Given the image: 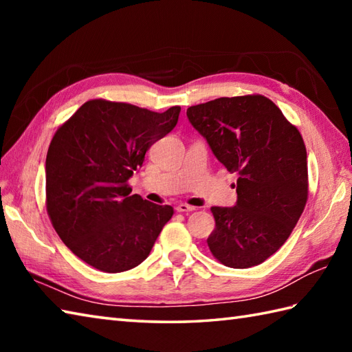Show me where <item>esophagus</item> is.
Segmentation results:
<instances>
[{"label": "esophagus", "mask_w": 352, "mask_h": 352, "mask_svg": "<svg viewBox=\"0 0 352 352\" xmlns=\"http://www.w3.org/2000/svg\"><path fill=\"white\" fill-rule=\"evenodd\" d=\"M193 210H195V207H192L189 204H178L177 206V212H180V213H189Z\"/></svg>", "instance_id": "obj_1"}]
</instances>
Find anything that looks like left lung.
Wrapping results in <instances>:
<instances>
[{
    "label": "left lung",
    "mask_w": 352,
    "mask_h": 352,
    "mask_svg": "<svg viewBox=\"0 0 352 352\" xmlns=\"http://www.w3.org/2000/svg\"><path fill=\"white\" fill-rule=\"evenodd\" d=\"M227 170L237 175L234 207H212L207 239L222 265L263 263L294 231L309 198L307 151L300 130L263 95L216 98L188 109Z\"/></svg>",
    "instance_id": "1"
}]
</instances>
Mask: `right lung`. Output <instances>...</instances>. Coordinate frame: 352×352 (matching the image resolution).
Wrapping results in <instances>:
<instances>
[{
    "mask_svg": "<svg viewBox=\"0 0 352 352\" xmlns=\"http://www.w3.org/2000/svg\"><path fill=\"white\" fill-rule=\"evenodd\" d=\"M180 110L91 100L52 136L45 204L58 237L85 263L116 274L149 256L174 208L131 195L129 180L148 148L177 125Z\"/></svg>",
    "mask_w": 352,
    "mask_h": 352,
    "instance_id": "add662e5",
    "label": "right lung"
}]
</instances>
